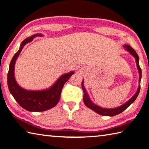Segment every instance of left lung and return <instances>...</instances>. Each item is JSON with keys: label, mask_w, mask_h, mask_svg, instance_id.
<instances>
[{"label": "left lung", "mask_w": 149, "mask_h": 149, "mask_svg": "<svg viewBox=\"0 0 149 149\" xmlns=\"http://www.w3.org/2000/svg\"><path fill=\"white\" fill-rule=\"evenodd\" d=\"M124 47H125L127 49V51H128L129 52L134 56L135 58H136V64H137V68H138V70H139V83H140L141 79V69L139 64V56H138V55H137V54L136 52V51H135L133 48L130 46V45H124ZM81 87H82V89L83 91V102H84V104H85V105L86 107H89L90 109H93L97 113H98V114L101 115H104V116H115V115H117L123 111H124L125 110L126 108H128L129 107L130 105L132 104V103L136 100V99L137 98V96H138L139 91H140V85H139L138 89H137V91L136 92V93L134 94V96L132 97L130 100H129L126 103H125L124 105H121V106L115 108V109H105V108H102L101 107L98 106V105L94 104L91 101L90 98H88L87 93H86V91L85 90V86H84L83 80L82 83H81Z\"/></svg>", "instance_id": "8db88e82"}]
</instances>
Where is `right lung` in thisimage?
<instances>
[{"instance_id":"add662e5","label":"right lung","mask_w":149,"mask_h":149,"mask_svg":"<svg viewBox=\"0 0 149 149\" xmlns=\"http://www.w3.org/2000/svg\"><path fill=\"white\" fill-rule=\"evenodd\" d=\"M42 36V34H35L31 37L27 38L21 44L19 49L13 55L9 66L8 73L7 82L9 91L15 101L21 107L29 111L40 112L44 111L53 107L57 104L61 98V91L64 85L74 74V72H70L62 75L56 82L45 91H26L20 87L15 81L14 77V66L16 59L19 55L24 45L28 42H31L34 37Z\"/></svg>"}]
</instances>
